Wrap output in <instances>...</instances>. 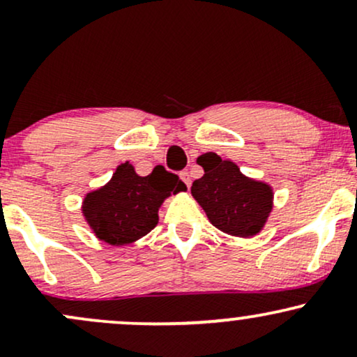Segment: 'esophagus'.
Returning <instances> with one entry per match:
<instances>
[{
	"instance_id": "1",
	"label": "esophagus",
	"mask_w": 357,
	"mask_h": 357,
	"mask_svg": "<svg viewBox=\"0 0 357 357\" xmlns=\"http://www.w3.org/2000/svg\"><path fill=\"white\" fill-rule=\"evenodd\" d=\"M179 178H181V181L186 184L188 188H190V184H191V178H190V173H188V171H181V174H179Z\"/></svg>"
}]
</instances>
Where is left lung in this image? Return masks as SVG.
<instances>
[{"label":"left lung","mask_w":357,"mask_h":357,"mask_svg":"<svg viewBox=\"0 0 357 357\" xmlns=\"http://www.w3.org/2000/svg\"><path fill=\"white\" fill-rule=\"evenodd\" d=\"M204 174L191 186L192 196L221 231L253 236L261 230L272 210V190L240 173L238 166L215 153L198 159Z\"/></svg>","instance_id":"left-lung-1"}]
</instances>
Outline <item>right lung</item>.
<instances>
[{"label": "right lung", "instance_id": "add662e5", "mask_svg": "<svg viewBox=\"0 0 357 357\" xmlns=\"http://www.w3.org/2000/svg\"><path fill=\"white\" fill-rule=\"evenodd\" d=\"M183 181L162 166L149 176H137L126 162L100 190L84 202L90 228L109 245H127L144 236L158 225V210L171 192L184 191Z\"/></svg>", "mask_w": 357, "mask_h": 357}]
</instances>
